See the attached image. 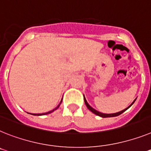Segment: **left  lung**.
Instances as JSON below:
<instances>
[{
	"mask_svg": "<svg viewBox=\"0 0 151 151\" xmlns=\"http://www.w3.org/2000/svg\"><path fill=\"white\" fill-rule=\"evenodd\" d=\"M136 99H135L134 100V101L132 103H131V105H129V106L127 107V108H126L125 109H124V110L121 111H118V112H116V113H112V114H105V113H101V112H99V111H98L97 110H95V109H94L91 106H90L89 105H88V103L87 102V101H86V99L85 98V95H84V101H85V104H86V107L88 108V109H89L90 111H91V112L94 113L95 114H96V115L98 116H100V117H101V118H111V117H116V116H118L120 115V114H122V113L124 112L127 109H128L130 108V107L131 106V105H133L134 103V101H136Z\"/></svg>",
	"mask_w": 151,
	"mask_h": 151,
	"instance_id": "left-lung-1",
	"label": "left lung"
}]
</instances>
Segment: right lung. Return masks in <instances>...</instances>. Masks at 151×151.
Returning <instances> with one entry per match:
<instances>
[{
	"label": "right lung",
	"instance_id": "add662e5",
	"mask_svg": "<svg viewBox=\"0 0 151 151\" xmlns=\"http://www.w3.org/2000/svg\"><path fill=\"white\" fill-rule=\"evenodd\" d=\"M62 101H63V99H62L61 101H60V104H59V105H58V106L56 107V108H55V109H52V110L50 111H48V112H46V113H42V114H33V115H38V116H40V115H46V114H50V113L53 112L54 111H55V110H56V109H57L58 108H59V107H60V105H61Z\"/></svg>",
	"mask_w": 151,
	"mask_h": 151
}]
</instances>
